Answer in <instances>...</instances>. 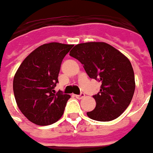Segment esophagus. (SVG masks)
Returning <instances> with one entry per match:
<instances>
[{
	"label": "esophagus",
	"mask_w": 153,
	"mask_h": 153,
	"mask_svg": "<svg viewBox=\"0 0 153 153\" xmlns=\"http://www.w3.org/2000/svg\"><path fill=\"white\" fill-rule=\"evenodd\" d=\"M75 97H76L77 99H79V100H80V99L85 97V94H84V93H81L80 94H76V95H75Z\"/></svg>",
	"instance_id": "1"
}]
</instances>
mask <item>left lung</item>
<instances>
[{
    "label": "left lung",
    "instance_id": "1",
    "mask_svg": "<svg viewBox=\"0 0 153 153\" xmlns=\"http://www.w3.org/2000/svg\"><path fill=\"white\" fill-rule=\"evenodd\" d=\"M69 55L78 59L90 79L101 82L93 95L96 106L87 116L98 121L115 120L126 111L133 97L135 76L131 63L120 51L101 42L79 43Z\"/></svg>",
    "mask_w": 153,
    "mask_h": 153
}]
</instances>
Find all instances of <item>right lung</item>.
Here are the masks:
<instances>
[{"instance_id":"obj_1","label":"right lung","mask_w":153,"mask_h":153,"mask_svg":"<svg viewBox=\"0 0 153 153\" xmlns=\"http://www.w3.org/2000/svg\"><path fill=\"white\" fill-rule=\"evenodd\" d=\"M73 45L50 42L38 47L23 60L13 79L16 102L22 113L38 126L56 122L63 116L69 94L58 91L59 70Z\"/></svg>"}]
</instances>
